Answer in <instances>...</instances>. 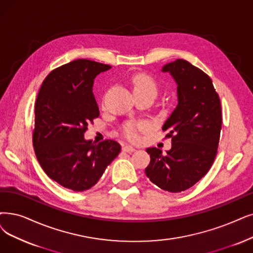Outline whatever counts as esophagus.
<instances>
[{"instance_id":"esophagus-1","label":"esophagus","mask_w":253,"mask_h":253,"mask_svg":"<svg viewBox=\"0 0 253 253\" xmlns=\"http://www.w3.org/2000/svg\"><path fill=\"white\" fill-rule=\"evenodd\" d=\"M123 150L125 151V153H134V151L136 150L133 146H129V145H126L123 147Z\"/></svg>"}]
</instances>
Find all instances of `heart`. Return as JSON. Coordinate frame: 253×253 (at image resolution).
I'll list each match as a JSON object with an SVG mask.
<instances>
[{"label":"heart","instance_id":"1","mask_svg":"<svg viewBox=\"0 0 253 253\" xmlns=\"http://www.w3.org/2000/svg\"><path fill=\"white\" fill-rule=\"evenodd\" d=\"M134 93L139 92H151L156 94L157 87L156 84L149 76L145 74H136L130 79ZM147 125L145 123H136V121H129L123 127L124 135L130 141H137L140 137V132L146 129Z\"/></svg>","mask_w":253,"mask_h":253}]
</instances>
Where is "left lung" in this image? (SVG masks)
<instances>
[{"mask_svg": "<svg viewBox=\"0 0 253 253\" xmlns=\"http://www.w3.org/2000/svg\"><path fill=\"white\" fill-rule=\"evenodd\" d=\"M177 85V106L163 126L171 138L166 154L146 149L150 163L145 174L168 192L185 191L195 185L215 160L222 125L221 104L211 78L183 59L165 64Z\"/></svg>", "mask_w": 253, "mask_h": 253, "instance_id": "obj_1", "label": "left lung"}]
</instances>
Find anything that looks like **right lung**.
<instances>
[{"label": "right lung", "mask_w": 253, "mask_h": 253, "mask_svg": "<svg viewBox=\"0 0 253 253\" xmlns=\"http://www.w3.org/2000/svg\"><path fill=\"white\" fill-rule=\"evenodd\" d=\"M108 64L79 59L44 79L35 103L33 146L45 174L74 191L93 187L120 153L114 140L94 143L84 133L99 116L92 87Z\"/></svg>", "instance_id": "right-lung-1"}]
</instances>
